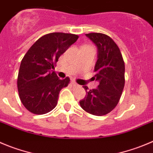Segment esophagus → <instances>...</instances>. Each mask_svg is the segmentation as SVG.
<instances>
[{
  "instance_id": "esophagus-1",
  "label": "esophagus",
  "mask_w": 153,
  "mask_h": 153,
  "mask_svg": "<svg viewBox=\"0 0 153 153\" xmlns=\"http://www.w3.org/2000/svg\"><path fill=\"white\" fill-rule=\"evenodd\" d=\"M72 85H74V86H78V84H77L76 82H75V81H72Z\"/></svg>"
}]
</instances>
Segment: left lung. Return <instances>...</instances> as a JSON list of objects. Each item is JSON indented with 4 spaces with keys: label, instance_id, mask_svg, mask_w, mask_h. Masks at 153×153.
<instances>
[{
    "label": "left lung",
    "instance_id": "obj_1",
    "mask_svg": "<svg viewBox=\"0 0 153 153\" xmlns=\"http://www.w3.org/2000/svg\"><path fill=\"white\" fill-rule=\"evenodd\" d=\"M97 48V60L94 67L97 88L88 90L79 101L81 108L94 115H104L116 106L125 86V62L118 45L108 35L102 33L86 34Z\"/></svg>",
    "mask_w": 153,
    "mask_h": 153
}]
</instances>
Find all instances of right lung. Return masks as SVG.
<instances>
[{"mask_svg":"<svg viewBox=\"0 0 153 153\" xmlns=\"http://www.w3.org/2000/svg\"><path fill=\"white\" fill-rule=\"evenodd\" d=\"M73 34L54 32L40 38L21 62L17 88L21 102L29 112L43 115L57 104L59 91L69 78L59 79L53 69L59 57L78 40Z\"/></svg>","mask_w":153,"mask_h":153,"instance_id":"1","label":"right lung"}]
</instances>
